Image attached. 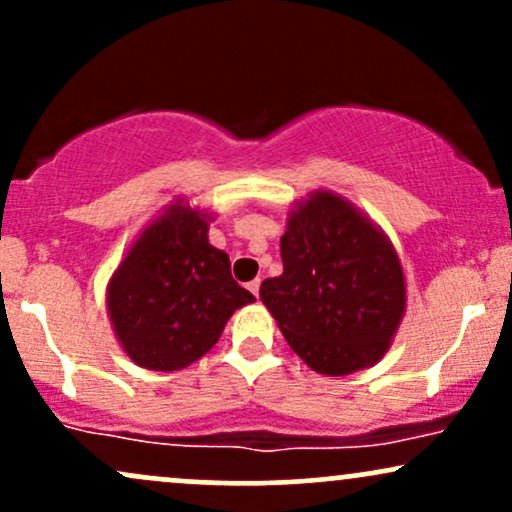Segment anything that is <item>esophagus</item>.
I'll list each match as a JSON object with an SVG mask.
<instances>
[{"label":"esophagus","mask_w":512,"mask_h":512,"mask_svg":"<svg viewBox=\"0 0 512 512\" xmlns=\"http://www.w3.org/2000/svg\"><path fill=\"white\" fill-rule=\"evenodd\" d=\"M248 289H250L252 296H260V279L250 281V284H248Z\"/></svg>","instance_id":"esophagus-1"}]
</instances>
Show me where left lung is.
Wrapping results in <instances>:
<instances>
[{"label": "left lung", "instance_id": "left-lung-1", "mask_svg": "<svg viewBox=\"0 0 512 512\" xmlns=\"http://www.w3.org/2000/svg\"><path fill=\"white\" fill-rule=\"evenodd\" d=\"M281 262L284 272L262 281L260 298L305 366L339 378L387 354L407 310V281L378 223L337 192H310L289 211Z\"/></svg>", "mask_w": 512, "mask_h": 512}]
</instances>
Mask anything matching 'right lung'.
Wrapping results in <instances>:
<instances>
[{
    "instance_id": "obj_1",
    "label": "right lung",
    "mask_w": 512,
    "mask_h": 512,
    "mask_svg": "<svg viewBox=\"0 0 512 512\" xmlns=\"http://www.w3.org/2000/svg\"><path fill=\"white\" fill-rule=\"evenodd\" d=\"M209 211L175 199L142 228L105 291L122 351L146 370L187 368L219 342L238 308L255 301L209 243Z\"/></svg>"
}]
</instances>
